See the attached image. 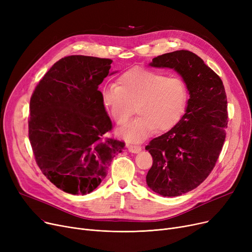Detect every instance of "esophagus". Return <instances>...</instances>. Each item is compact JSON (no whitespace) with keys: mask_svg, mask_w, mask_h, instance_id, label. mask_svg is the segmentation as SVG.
<instances>
[{"mask_svg":"<svg viewBox=\"0 0 252 252\" xmlns=\"http://www.w3.org/2000/svg\"><path fill=\"white\" fill-rule=\"evenodd\" d=\"M126 148L131 153H139L142 149L140 145H135V144H126Z\"/></svg>","mask_w":252,"mask_h":252,"instance_id":"1","label":"esophagus"}]
</instances>
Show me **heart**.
Listing matches in <instances>:
<instances>
[{
	"label": "heart",
	"mask_w": 252,
	"mask_h": 252,
	"mask_svg": "<svg viewBox=\"0 0 252 252\" xmlns=\"http://www.w3.org/2000/svg\"><path fill=\"white\" fill-rule=\"evenodd\" d=\"M187 87L178 76L134 67L117 78V85L104 86L100 91L101 103L118 125L127 122L118 135L127 142L138 143L157 129L173 128L182 118L187 104Z\"/></svg>",
	"instance_id": "obj_1"
}]
</instances>
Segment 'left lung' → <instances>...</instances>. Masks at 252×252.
<instances>
[{"instance_id":"8db88e82","label":"left lung","mask_w":252,"mask_h":252,"mask_svg":"<svg viewBox=\"0 0 252 252\" xmlns=\"http://www.w3.org/2000/svg\"><path fill=\"white\" fill-rule=\"evenodd\" d=\"M149 65L175 69L190 95L180 122L145 147L153 158L148 187L176 197L197 188L214 169L226 138L227 96L220 77L190 51L166 53Z\"/></svg>"}]
</instances>
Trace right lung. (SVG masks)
<instances>
[{
	"label": "right lung",
	"instance_id": "1",
	"mask_svg": "<svg viewBox=\"0 0 252 252\" xmlns=\"http://www.w3.org/2000/svg\"><path fill=\"white\" fill-rule=\"evenodd\" d=\"M111 59L71 55L57 61L31 98L29 137L36 164L60 190L94 191L125 143L104 139L112 123L101 103L99 85Z\"/></svg>",
	"mask_w": 252,
	"mask_h": 252
}]
</instances>
